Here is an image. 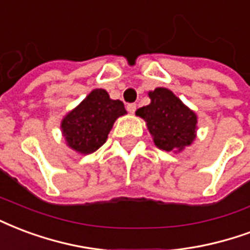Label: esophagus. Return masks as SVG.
I'll use <instances>...</instances> for the list:
<instances>
[{
  "mask_svg": "<svg viewBox=\"0 0 250 250\" xmlns=\"http://www.w3.org/2000/svg\"><path fill=\"white\" fill-rule=\"evenodd\" d=\"M127 110H128V112H131V114H134L135 110H136V104H135V103L127 104Z\"/></svg>",
  "mask_w": 250,
  "mask_h": 250,
  "instance_id": "obj_1",
  "label": "esophagus"
}]
</instances>
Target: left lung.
<instances>
[{"label": "left lung", "instance_id": "1", "mask_svg": "<svg viewBox=\"0 0 250 250\" xmlns=\"http://www.w3.org/2000/svg\"><path fill=\"white\" fill-rule=\"evenodd\" d=\"M151 103L136 110L146 122L155 146L162 151L179 153L191 146L197 135V115L166 87L148 91Z\"/></svg>", "mask_w": 250, "mask_h": 250}]
</instances>
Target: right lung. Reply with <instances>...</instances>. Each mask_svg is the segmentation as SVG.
<instances>
[{"label": "right lung", "instance_id": "add662e5", "mask_svg": "<svg viewBox=\"0 0 250 250\" xmlns=\"http://www.w3.org/2000/svg\"><path fill=\"white\" fill-rule=\"evenodd\" d=\"M127 114L123 102L111 99L104 88H94L61 122L67 147L81 153L95 152L106 143L115 120Z\"/></svg>", "mask_w": 250, "mask_h": 250}]
</instances>
